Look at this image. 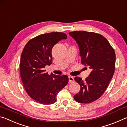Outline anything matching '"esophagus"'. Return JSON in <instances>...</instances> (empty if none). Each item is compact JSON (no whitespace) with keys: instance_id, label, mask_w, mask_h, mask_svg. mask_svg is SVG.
Wrapping results in <instances>:
<instances>
[{"instance_id":"esophagus-1","label":"esophagus","mask_w":127,"mask_h":127,"mask_svg":"<svg viewBox=\"0 0 127 127\" xmlns=\"http://www.w3.org/2000/svg\"><path fill=\"white\" fill-rule=\"evenodd\" d=\"M68 79H69V82L70 83H72L74 82V78L73 77L69 76L68 77Z\"/></svg>"}]
</instances>
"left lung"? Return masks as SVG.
Segmentation results:
<instances>
[{
  "label": "left lung",
  "instance_id": "left-lung-1",
  "mask_svg": "<svg viewBox=\"0 0 127 127\" xmlns=\"http://www.w3.org/2000/svg\"><path fill=\"white\" fill-rule=\"evenodd\" d=\"M69 34L78 45L82 64L92 69L85 81L78 77L74 78L81 89L74 98L79 103H91L104 94L112 78L115 67V51L100 34L84 31Z\"/></svg>",
  "mask_w": 127,
  "mask_h": 127
}]
</instances>
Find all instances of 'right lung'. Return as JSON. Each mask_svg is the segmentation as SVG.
Instances as JSON below:
<instances>
[{
	"label": "right lung",
	"mask_w": 127,
	"mask_h": 127,
	"mask_svg": "<svg viewBox=\"0 0 127 127\" xmlns=\"http://www.w3.org/2000/svg\"><path fill=\"white\" fill-rule=\"evenodd\" d=\"M67 36L63 32H50L29 40L22 51L20 74L26 91L36 102L44 105L54 104L57 95L67 85L68 77L46 72L44 68L52 62L53 47Z\"/></svg>",
	"instance_id": "add662e5"
}]
</instances>
